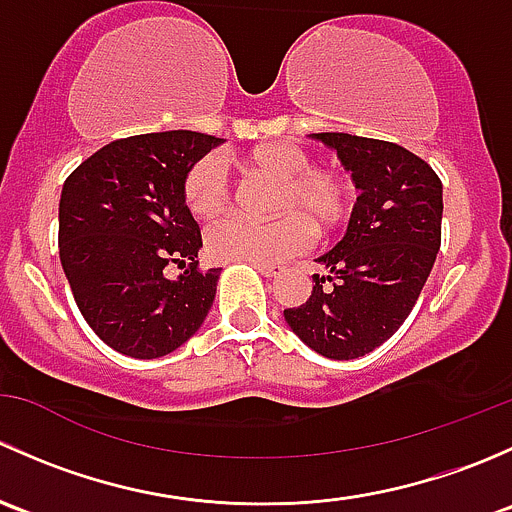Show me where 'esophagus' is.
<instances>
[{"label": "esophagus", "mask_w": 512, "mask_h": 512, "mask_svg": "<svg viewBox=\"0 0 512 512\" xmlns=\"http://www.w3.org/2000/svg\"><path fill=\"white\" fill-rule=\"evenodd\" d=\"M257 272L265 277H280L282 272H285V267L282 265H272V262H257Z\"/></svg>", "instance_id": "1"}]
</instances>
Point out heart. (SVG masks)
Returning a JSON list of instances; mask_svg holds the SVG:
<instances>
[{
    "label": "heart",
    "mask_w": 512,
    "mask_h": 512,
    "mask_svg": "<svg viewBox=\"0 0 512 512\" xmlns=\"http://www.w3.org/2000/svg\"><path fill=\"white\" fill-rule=\"evenodd\" d=\"M240 165L250 173L275 178L272 220L227 218L205 235L208 252L220 262H282L299 255L317 235L337 230L352 210V185L329 168H312L307 151L289 143H265L245 156ZM183 203L195 218L213 220L230 203V180L215 156L195 160L183 178Z\"/></svg>",
    "instance_id": "b5f03b06"
}]
</instances>
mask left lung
Here are the masks:
<instances>
[{"instance_id":"8db88e82","label":"left lung","mask_w":512,"mask_h":512,"mask_svg":"<svg viewBox=\"0 0 512 512\" xmlns=\"http://www.w3.org/2000/svg\"><path fill=\"white\" fill-rule=\"evenodd\" d=\"M359 190L342 240L317 257L324 275L302 307L285 309L294 334L327 359H359L404 324L441 247L443 185L406 148L349 133H312Z\"/></svg>"}]
</instances>
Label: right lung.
Here are the masks:
<instances>
[{
    "label": "right lung",
    "mask_w": 512,
    "mask_h": 512,
    "mask_svg": "<svg viewBox=\"0 0 512 512\" xmlns=\"http://www.w3.org/2000/svg\"><path fill=\"white\" fill-rule=\"evenodd\" d=\"M223 138L195 131L121 138L66 178L59 257L81 314L133 359L183 347L208 317L220 267L198 270L200 227L183 203L185 170ZM184 270L175 281L164 267Z\"/></svg>",
    "instance_id": "add662e5"
}]
</instances>
